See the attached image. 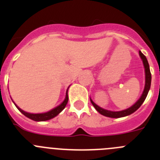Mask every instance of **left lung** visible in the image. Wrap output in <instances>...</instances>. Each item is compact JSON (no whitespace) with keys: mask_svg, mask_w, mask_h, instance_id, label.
Listing matches in <instances>:
<instances>
[{"mask_svg":"<svg viewBox=\"0 0 160 160\" xmlns=\"http://www.w3.org/2000/svg\"><path fill=\"white\" fill-rule=\"evenodd\" d=\"M139 56H140L141 59L142 60V62H143L144 69H145V87H144V90L142 92V95H141L140 98L134 104L133 106H131L129 108L123 110V111H107L105 109L101 108L100 107H98V105H96L95 103L90 99V102L92 103V105L94 106V108L96 109V111L98 112H99L100 114L104 115V116L110 117V118H121V117H125L130 115L132 113H134L135 111H136L140 106L142 105V102H144V100L146 99L147 95L148 94V91L150 90V87H151V82H152V74H151V71H150V67L149 64H148V59L145 57V55L142 53L141 51H139Z\"/></svg>","mask_w":160,"mask_h":160,"instance_id":"1","label":"left lung"}]
</instances>
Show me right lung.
<instances>
[{"label": "right lung", "instance_id": "1", "mask_svg": "<svg viewBox=\"0 0 160 160\" xmlns=\"http://www.w3.org/2000/svg\"><path fill=\"white\" fill-rule=\"evenodd\" d=\"M67 91H66V98H65L64 101L62 102V103H61L60 105L58 106L57 107H55V108H53V110H51V111H49L46 113H42V114H31V113H28L22 111V109L19 108V107H18L15 103H14V104H15V106L17 107V108H18V110H19V111H21L24 115H25V116L27 117V118H30V119L32 120H34V121H38V122H39V121H46V120L51 119V118H54L55 116H57L58 114L60 112H62L63 109L66 107V104H67L68 102V99H69Z\"/></svg>", "mask_w": 160, "mask_h": 160}]
</instances>
